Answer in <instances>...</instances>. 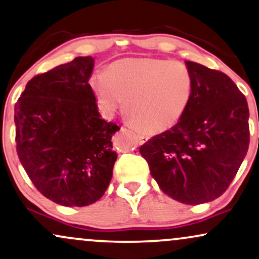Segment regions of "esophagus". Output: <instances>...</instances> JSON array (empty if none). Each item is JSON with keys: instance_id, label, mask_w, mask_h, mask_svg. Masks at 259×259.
<instances>
[{"instance_id": "34e87169", "label": "esophagus", "mask_w": 259, "mask_h": 259, "mask_svg": "<svg viewBox=\"0 0 259 259\" xmlns=\"http://www.w3.org/2000/svg\"><path fill=\"white\" fill-rule=\"evenodd\" d=\"M137 136V139H138L139 143H145L148 141V137L145 135H143V133H136Z\"/></svg>"}]
</instances>
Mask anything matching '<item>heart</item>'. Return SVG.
<instances>
[{
    "instance_id": "heart-1",
    "label": "heart",
    "mask_w": 259,
    "mask_h": 259,
    "mask_svg": "<svg viewBox=\"0 0 259 259\" xmlns=\"http://www.w3.org/2000/svg\"><path fill=\"white\" fill-rule=\"evenodd\" d=\"M100 114L110 118L124 106L133 124L156 133L181 120L193 96L190 69L181 60L126 58L90 77Z\"/></svg>"
}]
</instances>
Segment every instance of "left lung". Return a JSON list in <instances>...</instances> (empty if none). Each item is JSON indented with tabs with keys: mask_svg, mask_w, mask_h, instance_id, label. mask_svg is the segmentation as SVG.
<instances>
[{
	"mask_svg": "<svg viewBox=\"0 0 259 259\" xmlns=\"http://www.w3.org/2000/svg\"><path fill=\"white\" fill-rule=\"evenodd\" d=\"M194 80L187 110L169 131L139 148L160 189L187 205L220 197L250 144L248 105L229 76L185 62Z\"/></svg>",
	"mask_w": 259,
	"mask_h": 259,
	"instance_id": "1",
	"label": "left lung"
}]
</instances>
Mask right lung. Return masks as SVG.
Here are the masks:
<instances>
[{
	"mask_svg": "<svg viewBox=\"0 0 259 259\" xmlns=\"http://www.w3.org/2000/svg\"><path fill=\"white\" fill-rule=\"evenodd\" d=\"M92 57L38 74L15 103V143L24 169L42 195L68 207L92 205L104 195L117 154L120 127L100 118L91 91Z\"/></svg>",
	"mask_w": 259,
	"mask_h": 259,
	"instance_id": "add662e5",
	"label": "right lung"
}]
</instances>
